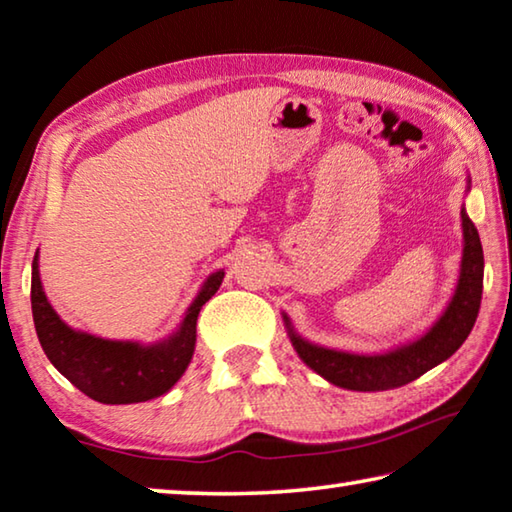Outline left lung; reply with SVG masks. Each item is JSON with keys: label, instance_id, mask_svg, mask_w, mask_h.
Listing matches in <instances>:
<instances>
[{"label": "left lung", "instance_id": "1", "mask_svg": "<svg viewBox=\"0 0 512 512\" xmlns=\"http://www.w3.org/2000/svg\"><path fill=\"white\" fill-rule=\"evenodd\" d=\"M469 189H472V180L467 175L465 191L469 193ZM460 221L462 257L456 289H453L444 312L437 316V321L424 335L383 353H351L307 342L291 326L289 316L282 314L298 358L328 383L353 389V392H383V389L408 385L421 373L449 360L472 332L483 294V248L465 205L460 209Z\"/></svg>", "mask_w": 512, "mask_h": 512}]
</instances>
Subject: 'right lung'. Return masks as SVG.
<instances>
[{
    "mask_svg": "<svg viewBox=\"0 0 512 512\" xmlns=\"http://www.w3.org/2000/svg\"><path fill=\"white\" fill-rule=\"evenodd\" d=\"M225 271L202 282L198 296L175 332L154 344L104 339L70 328L56 314L40 282L38 253L31 266V312L38 342L50 362L79 392L107 405H125L157 399L184 376L196 351V323L202 305L221 287Z\"/></svg>",
    "mask_w": 512,
    "mask_h": 512,
    "instance_id": "right-lung-1",
    "label": "right lung"
}]
</instances>
